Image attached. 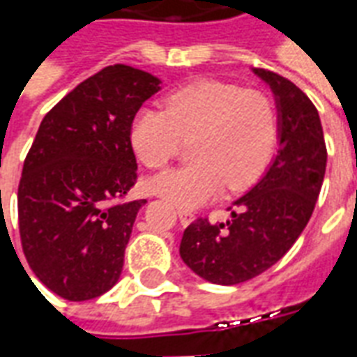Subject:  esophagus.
Here are the masks:
<instances>
[{
	"label": "esophagus",
	"mask_w": 357,
	"mask_h": 357,
	"mask_svg": "<svg viewBox=\"0 0 357 357\" xmlns=\"http://www.w3.org/2000/svg\"><path fill=\"white\" fill-rule=\"evenodd\" d=\"M178 216L181 224L189 225L195 220V212L193 210H187V208H178Z\"/></svg>",
	"instance_id": "34e87169"
}]
</instances>
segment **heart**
Here are the masks:
<instances>
[{
  "label": "heart",
  "mask_w": 357,
  "mask_h": 357,
  "mask_svg": "<svg viewBox=\"0 0 357 357\" xmlns=\"http://www.w3.org/2000/svg\"><path fill=\"white\" fill-rule=\"evenodd\" d=\"M195 162L160 172L151 187L181 208L201 206L224 185L233 191L255 183L271 162L279 137L273 99L258 89L201 80L166 97L164 109H141L130 139L149 168H162L193 139Z\"/></svg>",
  "instance_id": "b5f03b06"
}]
</instances>
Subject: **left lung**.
Returning <instances> with one entry per match:
<instances>
[{
	"instance_id": "1",
	"label": "left lung",
	"mask_w": 357,
	"mask_h": 357,
	"mask_svg": "<svg viewBox=\"0 0 357 357\" xmlns=\"http://www.w3.org/2000/svg\"><path fill=\"white\" fill-rule=\"evenodd\" d=\"M273 89L279 107V151L258 183L235 201L231 220L187 225L179 255L210 283L239 284L277 264L312 218L321 191L327 147L315 105L279 74L255 68Z\"/></svg>"
}]
</instances>
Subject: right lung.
<instances>
[{
  "instance_id": "1",
  "label": "right lung",
  "mask_w": 357,
  "mask_h": 357,
  "mask_svg": "<svg viewBox=\"0 0 357 357\" xmlns=\"http://www.w3.org/2000/svg\"><path fill=\"white\" fill-rule=\"evenodd\" d=\"M160 80L105 66L43 116L19 183L22 252L61 298L82 302L114 287L137 212L124 201L137 181L130 130Z\"/></svg>"
}]
</instances>
